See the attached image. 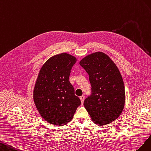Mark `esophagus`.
I'll return each instance as SVG.
<instances>
[{
	"label": "esophagus",
	"mask_w": 151,
	"mask_h": 151,
	"mask_svg": "<svg viewBox=\"0 0 151 151\" xmlns=\"http://www.w3.org/2000/svg\"><path fill=\"white\" fill-rule=\"evenodd\" d=\"M80 100H81V103H82V104H83V102H84V100H85V96H80Z\"/></svg>",
	"instance_id": "1"
}]
</instances>
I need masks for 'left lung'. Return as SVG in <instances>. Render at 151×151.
I'll return each instance as SVG.
<instances>
[{
	"mask_svg": "<svg viewBox=\"0 0 151 151\" xmlns=\"http://www.w3.org/2000/svg\"><path fill=\"white\" fill-rule=\"evenodd\" d=\"M89 75L91 95L83 105L92 121L105 125L121 115L125 102V91L118 67L108 55L97 52L87 55L80 62Z\"/></svg>",
	"mask_w": 151,
	"mask_h": 151,
	"instance_id": "8db88e82",
	"label": "left lung"
}]
</instances>
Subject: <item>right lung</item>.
<instances>
[{"label": "right lung", "instance_id": "right-lung-1", "mask_svg": "<svg viewBox=\"0 0 151 151\" xmlns=\"http://www.w3.org/2000/svg\"><path fill=\"white\" fill-rule=\"evenodd\" d=\"M76 59L67 53L51 57L38 73L33 90L37 109L46 122L63 126L73 119L80 104L78 97L69 81Z\"/></svg>", "mask_w": 151, "mask_h": 151}]
</instances>
